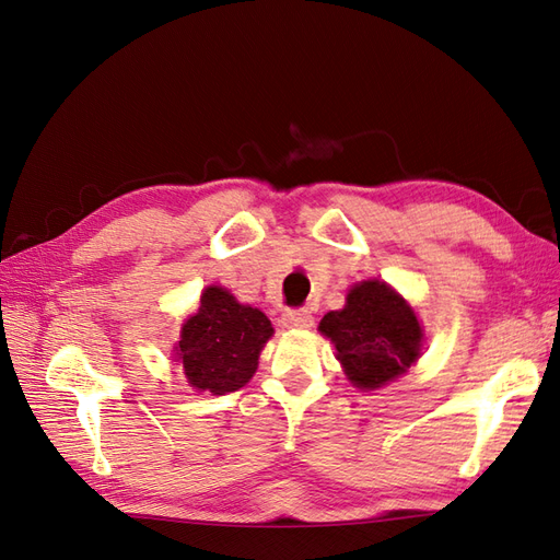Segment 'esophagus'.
<instances>
[{
    "mask_svg": "<svg viewBox=\"0 0 560 560\" xmlns=\"http://www.w3.org/2000/svg\"><path fill=\"white\" fill-rule=\"evenodd\" d=\"M313 316L308 308H288L282 313V325L284 327H311Z\"/></svg>",
    "mask_w": 560,
    "mask_h": 560,
    "instance_id": "1",
    "label": "esophagus"
}]
</instances>
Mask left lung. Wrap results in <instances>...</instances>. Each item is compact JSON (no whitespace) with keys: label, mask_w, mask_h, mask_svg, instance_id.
Here are the masks:
<instances>
[{"label":"left lung","mask_w":560,"mask_h":560,"mask_svg":"<svg viewBox=\"0 0 560 560\" xmlns=\"http://www.w3.org/2000/svg\"><path fill=\"white\" fill-rule=\"evenodd\" d=\"M318 330L332 339L347 377L363 389L399 377L420 357L422 330L413 308L380 280L357 284L347 306L325 313Z\"/></svg>","instance_id":"8db88e82"}]
</instances>
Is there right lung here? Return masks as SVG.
Returning <instances> with one entry per match:
<instances>
[{"label": "right lung", "instance_id": "right-lung-1", "mask_svg": "<svg viewBox=\"0 0 560 560\" xmlns=\"http://www.w3.org/2000/svg\"><path fill=\"white\" fill-rule=\"evenodd\" d=\"M270 335L266 313L213 284L203 290L199 311L185 320L175 351L189 385L228 394L249 383Z\"/></svg>", "mask_w": 560, "mask_h": 560}]
</instances>
